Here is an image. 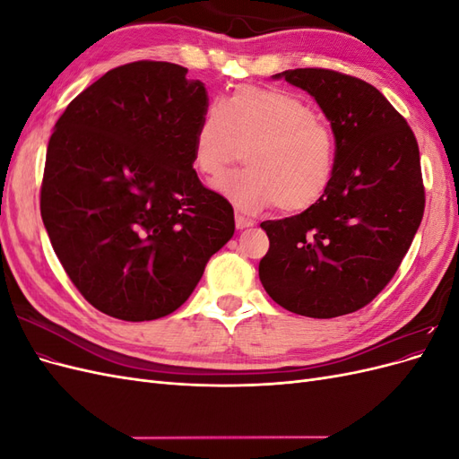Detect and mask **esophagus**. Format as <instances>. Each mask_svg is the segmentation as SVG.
I'll use <instances>...</instances> for the list:
<instances>
[{
	"label": "esophagus",
	"instance_id": "obj_1",
	"mask_svg": "<svg viewBox=\"0 0 459 459\" xmlns=\"http://www.w3.org/2000/svg\"><path fill=\"white\" fill-rule=\"evenodd\" d=\"M255 224V221L251 218H247L243 214H235V226H238V230H245V228H251Z\"/></svg>",
	"mask_w": 459,
	"mask_h": 459
}]
</instances>
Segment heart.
<instances>
[{
	"mask_svg": "<svg viewBox=\"0 0 459 459\" xmlns=\"http://www.w3.org/2000/svg\"><path fill=\"white\" fill-rule=\"evenodd\" d=\"M245 149V169L214 187L243 212L277 204L304 212L325 197L337 172V135L304 97L285 90L239 86L208 105L193 134V166L218 178Z\"/></svg>",
	"mask_w": 459,
	"mask_h": 459,
	"instance_id": "obj_1",
	"label": "heart"
}]
</instances>
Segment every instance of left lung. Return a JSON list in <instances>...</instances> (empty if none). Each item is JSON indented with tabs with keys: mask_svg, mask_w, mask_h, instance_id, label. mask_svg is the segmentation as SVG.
<instances>
[{
	"mask_svg": "<svg viewBox=\"0 0 459 459\" xmlns=\"http://www.w3.org/2000/svg\"><path fill=\"white\" fill-rule=\"evenodd\" d=\"M308 91L337 135V172L308 211L266 220L258 275L289 312L337 317L393 280L425 211L420 147L406 118L368 82L329 68L275 74Z\"/></svg>",
	"mask_w": 459,
	"mask_h": 459,
	"instance_id": "left-lung-1",
	"label": "left lung"
}]
</instances>
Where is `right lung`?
I'll return each instance as SVG.
<instances>
[{"instance_id":"right-lung-1","label":"right lung","mask_w":459,"mask_h":459,"mask_svg":"<svg viewBox=\"0 0 459 459\" xmlns=\"http://www.w3.org/2000/svg\"><path fill=\"white\" fill-rule=\"evenodd\" d=\"M187 68L135 61L68 103L49 137L39 211L93 308L124 322L178 310L233 235L231 204L193 169L208 95Z\"/></svg>"}]
</instances>
